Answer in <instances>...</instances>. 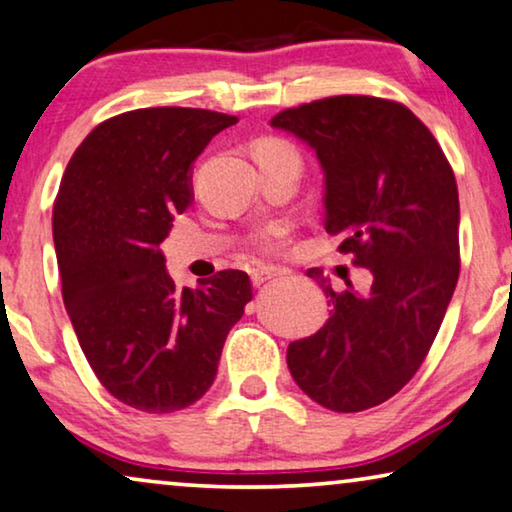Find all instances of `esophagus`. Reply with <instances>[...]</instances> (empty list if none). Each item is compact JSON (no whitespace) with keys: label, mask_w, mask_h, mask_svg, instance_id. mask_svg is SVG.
<instances>
[{"label":"esophagus","mask_w":512,"mask_h":512,"mask_svg":"<svg viewBox=\"0 0 512 512\" xmlns=\"http://www.w3.org/2000/svg\"><path fill=\"white\" fill-rule=\"evenodd\" d=\"M276 276H282V269H278V266H257V269H253V273H250V280H253L255 287H259L264 285L266 280Z\"/></svg>","instance_id":"esophagus-1"}]
</instances>
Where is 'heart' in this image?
Instances as JSON below:
<instances>
[{"label": "heart", "instance_id": "heart-1", "mask_svg": "<svg viewBox=\"0 0 512 512\" xmlns=\"http://www.w3.org/2000/svg\"><path fill=\"white\" fill-rule=\"evenodd\" d=\"M276 154H294V149L289 147L287 142H282V140H262V142L257 144V149H255V156L257 158L276 156ZM282 234H285V230H282L280 225L269 227V230L262 234V239H259V243H262L264 248H273L280 241Z\"/></svg>", "mask_w": 512, "mask_h": 512}]
</instances>
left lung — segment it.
Masks as SVG:
<instances>
[{
	"mask_svg": "<svg viewBox=\"0 0 512 512\" xmlns=\"http://www.w3.org/2000/svg\"><path fill=\"white\" fill-rule=\"evenodd\" d=\"M273 128L315 151L324 227L370 271V289L335 292L331 317L287 349L301 391L340 414L393 398L430 352L460 276L455 174L427 126L402 103L331 96L282 110Z\"/></svg>",
	"mask_w": 512,
	"mask_h": 512,
	"instance_id": "1",
	"label": "left lung"
}]
</instances>
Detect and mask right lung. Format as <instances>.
<instances>
[{
    "label": "right lung",
    "mask_w": 512,
    "mask_h": 512,
    "mask_svg": "<svg viewBox=\"0 0 512 512\" xmlns=\"http://www.w3.org/2000/svg\"><path fill=\"white\" fill-rule=\"evenodd\" d=\"M236 117L144 108L98 124L66 165L52 211L61 296L91 370L147 414L209 391L227 333L253 299L243 271L177 289L160 243L193 202V163Z\"/></svg>",
    "instance_id": "add662e5"
}]
</instances>
